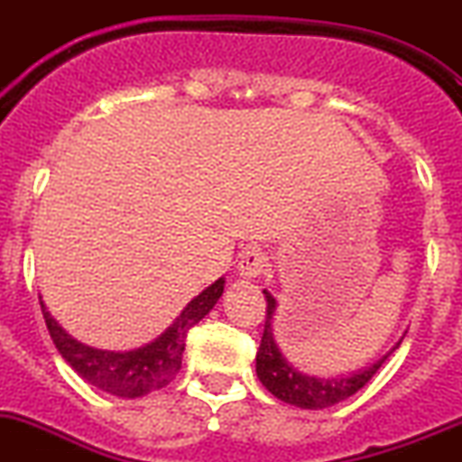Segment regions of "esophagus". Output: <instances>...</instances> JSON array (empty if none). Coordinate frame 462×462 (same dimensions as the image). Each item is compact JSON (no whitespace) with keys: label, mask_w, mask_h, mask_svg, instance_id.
<instances>
[{"label":"esophagus","mask_w":462,"mask_h":462,"mask_svg":"<svg viewBox=\"0 0 462 462\" xmlns=\"http://www.w3.org/2000/svg\"><path fill=\"white\" fill-rule=\"evenodd\" d=\"M267 267H270V258L260 248H246V251H242L239 260H236V270H239V276H244V279H255V276L264 274Z\"/></svg>","instance_id":"34e87169"}]
</instances>
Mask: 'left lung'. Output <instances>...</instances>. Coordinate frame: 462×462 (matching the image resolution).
<instances>
[{
    "mask_svg": "<svg viewBox=\"0 0 462 462\" xmlns=\"http://www.w3.org/2000/svg\"><path fill=\"white\" fill-rule=\"evenodd\" d=\"M264 298H267V319H264V332L260 339L258 356H255V372H258L263 386L281 402L302 409L332 407V404L351 398L353 393H358L379 372L381 365L386 363V358H381L379 363L358 374L335 376V379H316V376L292 370L286 358L281 356L279 346L274 344V335H272V314H274L276 302L267 291H264Z\"/></svg>",
    "mask_w": 462,
    "mask_h": 462,
    "instance_id": "left-lung-1",
    "label": "left lung"
}]
</instances>
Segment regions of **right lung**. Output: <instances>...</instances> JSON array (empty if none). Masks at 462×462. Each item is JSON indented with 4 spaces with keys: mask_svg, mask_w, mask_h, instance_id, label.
Here are the masks:
<instances>
[{
    "mask_svg": "<svg viewBox=\"0 0 462 462\" xmlns=\"http://www.w3.org/2000/svg\"><path fill=\"white\" fill-rule=\"evenodd\" d=\"M223 283L226 281L218 279L207 291L199 292L198 298L183 309V314L174 320V326L164 335H160L155 342L125 353L99 351V348L79 344L51 319L43 302L42 314L55 348L83 379L102 391L114 393L118 398H139V395L167 386L179 374L183 351H186L188 330L214 309L216 300L223 292Z\"/></svg>",
    "mask_w": 462,
    "mask_h": 462,
    "instance_id": "right-lung-1",
    "label": "right lung"
}]
</instances>
